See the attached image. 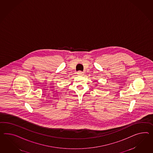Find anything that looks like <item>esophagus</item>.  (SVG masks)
Returning <instances> with one entry per match:
<instances>
[{
  "label": "esophagus",
  "instance_id": "obj_1",
  "mask_svg": "<svg viewBox=\"0 0 153 153\" xmlns=\"http://www.w3.org/2000/svg\"><path fill=\"white\" fill-rule=\"evenodd\" d=\"M78 74L80 75H82L83 74V72L81 71H79L78 72Z\"/></svg>",
  "mask_w": 153,
  "mask_h": 153
}]
</instances>
